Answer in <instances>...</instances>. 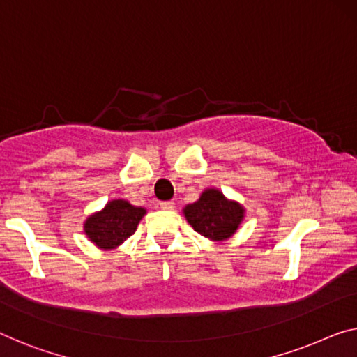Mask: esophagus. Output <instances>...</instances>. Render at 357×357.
<instances>
[{"label":"esophagus","instance_id":"obj_1","mask_svg":"<svg viewBox=\"0 0 357 357\" xmlns=\"http://www.w3.org/2000/svg\"><path fill=\"white\" fill-rule=\"evenodd\" d=\"M160 206H161V209H164V211H172L175 207V202L174 201H162Z\"/></svg>","mask_w":357,"mask_h":357}]
</instances>
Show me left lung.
<instances>
[{
	"mask_svg": "<svg viewBox=\"0 0 357 357\" xmlns=\"http://www.w3.org/2000/svg\"><path fill=\"white\" fill-rule=\"evenodd\" d=\"M185 217L196 233L213 241L233 236L243 222L244 209L218 190H206L199 201L185 207Z\"/></svg>",
	"mask_w": 357,
	"mask_h": 357,
	"instance_id": "8db88e82",
	"label": "left lung"
}]
</instances>
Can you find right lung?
I'll return each instance as SVG.
<instances>
[{"label":"right lung","mask_w":357,"mask_h":357,"mask_svg":"<svg viewBox=\"0 0 357 357\" xmlns=\"http://www.w3.org/2000/svg\"><path fill=\"white\" fill-rule=\"evenodd\" d=\"M145 209L130 206L128 201L108 202L105 209L91 215L84 223V233L100 249H113L135 233Z\"/></svg>","instance_id":"1"}]
</instances>
